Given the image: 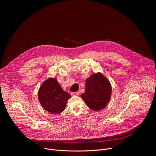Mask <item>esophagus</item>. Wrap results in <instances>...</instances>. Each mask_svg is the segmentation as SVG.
Masks as SVG:
<instances>
[{
  "label": "esophagus",
  "mask_w": 156,
  "mask_h": 156,
  "mask_svg": "<svg viewBox=\"0 0 156 156\" xmlns=\"http://www.w3.org/2000/svg\"><path fill=\"white\" fill-rule=\"evenodd\" d=\"M72 95H73V96H78V95H79V93H78V92L72 93Z\"/></svg>",
  "instance_id": "obj_1"
}]
</instances>
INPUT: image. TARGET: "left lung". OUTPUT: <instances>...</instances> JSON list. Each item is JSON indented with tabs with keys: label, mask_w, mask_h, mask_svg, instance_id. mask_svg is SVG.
<instances>
[{
	"label": "left lung",
	"mask_w": 156,
	"mask_h": 156,
	"mask_svg": "<svg viewBox=\"0 0 156 156\" xmlns=\"http://www.w3.org/2000/svg\"><path fill=\"white\" fill-rule=\"evenodd\" d=\"M85 87L81 97L91 110L99 111L107 105L112 89L106 76L101 72L92 74L86 80Z\"/></svg>",
	"instance_id": "obj_1"
}]
</instances>
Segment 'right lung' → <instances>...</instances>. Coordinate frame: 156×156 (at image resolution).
I'll list each match as a JSON object with an SVG mask.
<instances>
[{
	"instance_id": "add662e5",
	"label": "right lung",
	"mask_w": 156,
	"mask_h": 156,
	"mask_svg": "<svg viewBox=\"0 0 156 156\" xmlns=\"http://www.w3.org/2000/svg\"><path fill=\"white\" fill-rule=\"evenodd\" d=\"M38 99L42 107L52 114L62 113L71 96L65 92L55 78H49L41 85Z\"/></svg>"
}]
</instances>
